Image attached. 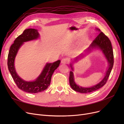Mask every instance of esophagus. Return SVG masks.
<instances>
[{"label":"esophagus","instance_id":"obj_1","mask_svg":"<svg viewBox=\"0 0 124 124\" xmlns=\"http://www.w3.org/2000/svg\"><path fill=\"white\" fill-rule=\"evenodd\" d=\"M69 62V60L68 58H63L61 60V63L62 64H68Z\"/></svg>","mask_w":124,"mask_h":124}]
</instances>
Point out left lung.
Instances as JSON below:
<instances>
[{
  "instance_id": "8db88e82",
  "label": "left lung",
  "mask_w": 124,
  "mask_h": 124,
  "mask_svg": "<svg viewBox=\"0 0 124 124\" xmlns=\"http://www.w3.org/2000/svg\"><path fill=\"white\" fill-rule=\"evenodd\" d=\"M99 31L100 30L97 29ZM98 48L100 49L103 52V54L105 55L106 59L108 60V67L106 75L104 77L103 79L98 84H96L95 85L90 87H83L77 85L75 83L74 79L73 73L72 71H70L69 74V83L70 85L74 90L77 92L80 93H89L94 92L98 89L102 87L106 83L108 78L110 75V72L114 65V54L113 50L112 48V46L111 42H110L108 38L104 34L102 31H101L100 34L97 36V37L93 40V43L90 45L88 50L93 49V48ZM80 56H78L75 58V61H77ZM70 66L73 70L72 67V64H70Z\"/></svg>"
}]
</instances>
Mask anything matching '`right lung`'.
Returning <instances> with one entry per match:
<instances>
[{"mask_svg": "<svg viewBox=\"0 0 124 124\" xmlns=\"http://www.w3.org/2000/svg\"><path fill=\"white\" fill-rule=\"evenodd\" d=\"M39 37V34L37 30H25L22 35L16 39L14 43L11 46L8 55V68L13 79L18 88L31 93L42 92L48 87L51 83L52 74L58 67L61 62L60 60H58L52 63H47L40 76L34 81H24L18 76L15 70L14 62L18 49L23 42L35 40Z\"/></svg>", "mask_w": 124, "mask_h": 124, "instance_id": "right-lung-1", "label": "right lung"}]
</instances>
